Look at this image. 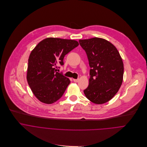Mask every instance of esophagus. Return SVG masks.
<instances>
[{
	"instance_id": "34e87169",
	"label": "esophagus",
	"mask_w": 147,
	"mask_h": 147,
	"mask_svg": "<svg viewBox=\"0 0 147 147\" xmlns=\"http://www.w3.org/2000/svg\"><path fill=\"white\" fill-rule=\"evenodd\" d=\"M74 81L75 82H78L79 81V79H74Z\"/></svg>"
}]
</instances>
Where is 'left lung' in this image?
<instances>
[{
  "label": "left lung",
  "mask_w": 147,
  "mask_h": 147,
  "mask_svg": "<svg viewBox=\"0 0 147 147\" xmlns=\"http://www.w3.org/2000/svg\"><path fill=\"white\" fill-rule=\"evenodd\" d=\"M90 67L89 84L83 91L90 101L104 104L118 92L123 82L124 67L117 49L105 39L93 38L79 40Z\"/></svg>",
  "instance_id": "1"
}]
</instances>
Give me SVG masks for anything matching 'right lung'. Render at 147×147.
Returning a JSON list of instances; mask_svg holds the SVG:
<instances>
[{
	"label": "right lung",
	"mask_w": 147,
	"mask_h": 147,
	"mask_svg": "<svg viewBox=\"0 0 147 147\" xmlns=\"http://www.w3.org/2000/svg\"><path fill=\"white\" fill-rule=\"evenodd\" d=\"M79 45L74 40L48 38L39 42L28 59L26 79L36 97L50 104L64 94L70 80L55 68L64 65L65 55Z\"/></svg>",
	"instance_id": "obj_1"
}]
</instances>
